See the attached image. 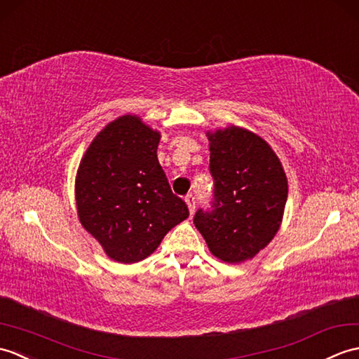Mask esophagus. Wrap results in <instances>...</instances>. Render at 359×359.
Instances as JSON below:
<instances>
[{
    "label": "esophagus",
    "mask_w": 359,
    "mask_h": 359,
    "mask_svg": "<svg viewBox=\"0 0 359 359\" xmlns=\"http://www.w3.org/2000/svg\"><path fill=\"white\" fill-rule=\"evenodd\" d=\"M186 204H187V207H189L190 215H192V213L195 212V196H194L192 194L186 196Z\"/></svg>",
    "instance_id": "obj_1"
}]
</instances>
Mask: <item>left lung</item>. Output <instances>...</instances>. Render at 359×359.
I'll return each mask as SVG.
<instances>
[{
	"label": "left lung",
	"instance_id": "8db88e82",
	"mask_svg": "<svg viewBox=\"0 0 359 359\" xmlns=\"http://www.w3.org/2000/svg\"><path fill=\"white\" fill-rule=\"evenodd\" d=\"M213 210L196 212L195 227L213 257L240 264L273 240L281 227L287 177L280 158L259 135L243 127L207 132Z\"/></svg>",
	"mask_w": 359,
	"mask_h": 359
}]
</instances>
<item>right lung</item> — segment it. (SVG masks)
<instances>
[{
    "instance_id": "add662e5",
    "label": "right lung",
    "mask_w": 359,
    "mask_h": 359,
    "mask_svg": "<svg viewBox=\"0 0 359 359\" xmlns=\"http://www.w3.org/2000/svg\"><path fill=\"white\" fill-rule=\"evenodd\" d=\"M161 133L137 115L109 123L87 147L75 180L81 226L110 259L133 264L152 255L189 217L172 194L156 149Z\"/></svg>"
}]
</instances>
